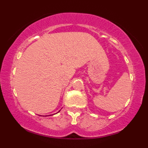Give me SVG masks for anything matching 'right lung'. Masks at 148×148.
Masks as SVG:
<instances>
[{
    "label": "right lung",
    "instance_id": "1",
    "mask_svg": "<svg viewBox=\"0 0 148 148\" xmlns=\"http://www.w3.org/2000/svg\"><path fill=\"white\" fill-rule=\"evenodd\" d=\"M58 112H60V110H59V111H58Z\"/></svg>",
    "mask_w": 148,
    "mask_h": 148
}]
</instances>
